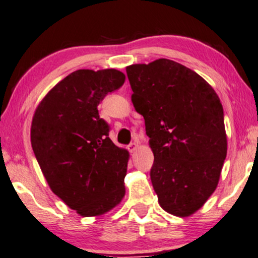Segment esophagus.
Masks as SVG:
<instances>
[{"label":"esophagus","instance_id":"1","mask_svg":"<svg viewBox=\"0 0 258 258\" xmlns=\"http://www.w3.org/2000/svg\"><path fill=\"white\" fill-rule=\"evenodd\" d=\"M137 147H139V143H137L136 141H134V142H132L130 143V145L128 146V149H129V152H135V150L137 149Z\"/></svg>","mask_w":258,"mask_h":258}]
</instances>
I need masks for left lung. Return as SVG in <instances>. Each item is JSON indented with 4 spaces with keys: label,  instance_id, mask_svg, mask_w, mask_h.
I'll return each mask as SVG.
<instances>
[{
    "label": "left lung",
    "instance_id": "obj_1",
    "mask_svg": "<svg viewBox=\"0 0 258 258\" xmlns=\"http://www.w3.org/2000/svg\"><path fill=\"white\" fill-rule=\"evenodd\" d=\"M126 76L154 154L150 179L160 206L193 215L215 192L226 158L219 97L198 73L169 59L130 65Z\"/></svg>",
    "mask_w": 258,
    "mask_h": 258
}]
</instances>
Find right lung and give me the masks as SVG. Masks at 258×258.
<instances>
[{"instance_id":"add662e5","label":"right lung","mask_w":258,"mask_h":258,"mask_svg":"<svg viewBox=\"0 0 258 258\" xmlns=\"http://www.w3.org/2000/svg\"><path fill=\"white\" fill-rule=\"evenodd\" d=\"M124 80L115 69L78 70L45 96L33 116L32 148L43 176L83 217L108 212L125 195L129 153L109 139L97 108Z\"/></svg>"}]
</instances>
